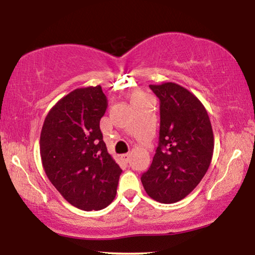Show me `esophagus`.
<instances>
[{"label": "esophagus", "mask_w": 255, "mask_h": 255, "mask_svg": "<svg viewBox=\"0 0 255 255\" xmlns=\"http://www.w3.org/2000/svg\"><path fill=\"white\" fill-rule=\"evenodd\" d=\"M129 158H130V155H129V154H123L122 155V159L125 163H128Z\"/></svg>", "instance_id": "obj_1"}]
</instances>
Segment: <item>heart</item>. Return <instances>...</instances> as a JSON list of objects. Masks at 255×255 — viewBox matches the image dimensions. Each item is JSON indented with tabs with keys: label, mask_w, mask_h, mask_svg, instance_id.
Masks as SVG:
<instances>
[{
	"label": "heart",
	"mask_w": 255,
	"mask_h": 255,
	"mask_svg": "<svg viewBox=\"0 0 255 255\" xmlns=\"http://www.w3.org/2000/svg\"><path fill=\"white\" fill-rule=\"evenodd\" d=\"M130 100L133 105V103H138V102H141L143 100H145V97L139 92H133L130 96Z\"/></svg>",
	"instance_id": "1"
}]
</instances>
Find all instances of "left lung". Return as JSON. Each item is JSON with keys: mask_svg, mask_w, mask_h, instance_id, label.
Segmentation results:
<instances>
[{"mask_svg": "<svg viewBox=\"0 0 255 255\" xmlns=\"http://www.w3.org/2000/svg\"><path fill=\"white\" fill-rule=\"evenodd\" d=\"M159 99V141L141 183L161 204L182 200L204 178L214 154V132L206 108L173 82L150 84Z\"/></svg>", "mask_w": 255, "mask_h": 255, "instance_id": "obj_1", "label": "left lung"}]
</instances>
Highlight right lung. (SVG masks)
Returning a JSON list of instances; mask_svg holds the SVG:
<instances>
[{
	"instance_id": "1",
	"label": "right lung",
	"mask_w": 255,
	"mask_h": 255,
	"mask_svg": "<svg viewBox=\"0 0 255 255\" xmlns=\"http://www.w3.org/2000/svg\"><path fill=\"white\" fill-rule=\"evenodd\" d=\"M107 106L100 85L75 89L49 110L40 132L46 175L64 199L85 211L114 201L122 174L100 130Z\"/></svg>"
}]
</instances>
